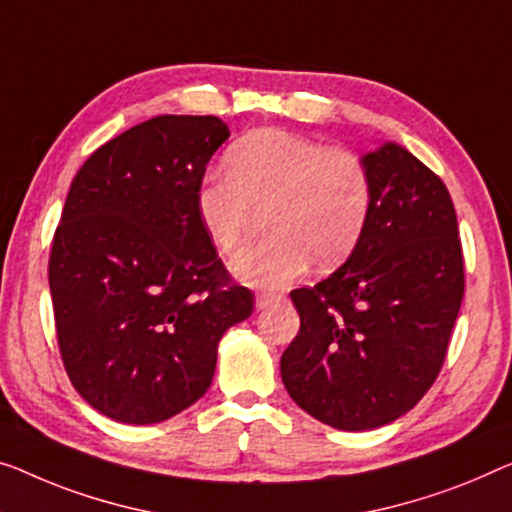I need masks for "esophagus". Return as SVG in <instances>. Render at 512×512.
Returning <instances> with one entry per match:
<instances>
[{
    "mask_svg": "<svg viewBox=\"0 0 512 512\" xmlns=\"http://www.w3.org/2000/svg\"><path fill=\"white\" fill-rule=\"evenodd\" d=\"M280 299V296H276V294H257L255 296V308L257 310H266L269 308V305H273Z\"/></svg>",
    "mask_w": 512,
    "mask_h": 512,
    "instance_id": "1",
    "label": "esophagus"
}]
</instances>
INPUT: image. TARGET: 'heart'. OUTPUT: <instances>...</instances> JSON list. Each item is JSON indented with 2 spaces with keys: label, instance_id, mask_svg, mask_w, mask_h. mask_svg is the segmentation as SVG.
I'll return each instance as SVG.
<instances>
[{
  "label": "heart",
  "instance_id": "b5f03b06",
  "mask_svg": "<svg viewBox=\"0 0 512 512\" xmlns=\"http://www.w3.org/2000/svg\"><path fill=\"white\" fill-rule=\"evenodd\" d=\"M230 179L209 177L195 207L223 255L248 241L269 211V239L232 259L234 276L255 287H285L317 262L331 269L354 253L372 211V179L354 151L326 147L282 128L241 137L227 154Z\"/></svg>",
  "mask_w": 512,
  "mask_h": 512
}]
</instances>
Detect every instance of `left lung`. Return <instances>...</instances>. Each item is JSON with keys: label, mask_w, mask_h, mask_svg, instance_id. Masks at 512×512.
I'll return each instance as SVG.
<instances>
[{"label": "left lung", "mask_w": 512, "mask_h": 512, "mask_svg": "<svg viewBox=\"0 0 512 512\" xmlns=\"http://www.w3.org/2000/svg\"><path fill=\"white\" fill-rule=\"evenodd\" d=\"M368 227L329 278L294 289L301 329L280 358L289 398L347 432L414 409L444 365L464 296L451 193L395 142L363 158Z\"/></svg>", "instance_id": "1"}]
</instances>
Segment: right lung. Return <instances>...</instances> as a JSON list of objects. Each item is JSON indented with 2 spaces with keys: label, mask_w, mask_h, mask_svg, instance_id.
<instances>
[{
  "label": "right lung",
  "mask_w": 512,
  "mask_h": 512,
  "mask_svg": "<svg viewBox=\"0 0 512 512\" xmlns=\"http://www.w3.org/2000/svg\"><path fill=\"white\" fill-rule=\"evenodd\" d=\"M218 117L160 114L98 147L50 253L59 352L82 398L119 423H163L209 391L218 342L250 317L197 216Z\"/></svg>",
  "instance_id": "add662e5"
}]
</instances>
